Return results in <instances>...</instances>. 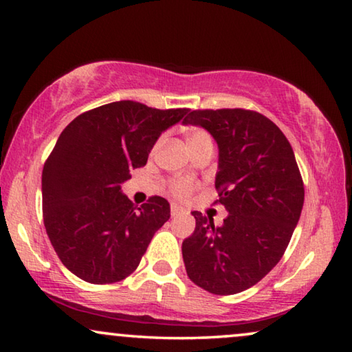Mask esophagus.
<instances>
[{
  "label": "esophagus",
  "instance_id": "obj_1",
  "mask_svg": "<svg viewBox=\"0 0 352 352\" xmlns=\"http://www.w3.org/2000/svg\"><path fill=\"white\" fill-rule=\"evenodd\" d=\"M183 212H184V210H183V208H182L180 205H177V204H172V205H170V216H172V217L180 216V214H183Z\"/></svg>",
  "mask_w": 352,
  "mask_h": 352
}]
</instances>
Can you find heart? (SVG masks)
I'll use <instances>...</instances> for the list:
<instances>
[{
	"label": "heart",
	"mask_w": 352,
	"mask_h": 352,
	"mask_svg": "<svg viewBox=\"0 0 352 352\" xmlns=\"http://www.w3.org/2000/svg\"><path fill=\"white\" fill-rule=\"evenodd\" d=\"M206 138H210V136H208V133L204 132V130H190V132H188V135H186L188 146L190 148ZM170 189H172V192L178 195V197H184V195H188L190 192L192 184H190L189 180H183V178H180V180H174L170 183Z\"/></svg>",
	"instance_id": "b5f03b06"
}]
</instances>
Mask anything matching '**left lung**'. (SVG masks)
I'll return each instance as SVG.
<instances>
[{
	"label": "left lung",
	"instance_id": "1",
	"mask_svg": "<svg viewBox=\"0 0 352 352\" xmlns=\"http://www.w3.org/2000/svg\"><path fill=\"white\" fill-rule=\"evenodd\" d=\"M204 127L219 147L216 189L223 225L192 211L195 230L182 243L190 281L214 295L259 283L287 248L305 204L294 151L269 118L242 109L194 110L183 121Z\"/></svg>",
	"mask_w": 352,
	"mask_h": 352
}]
</instances>
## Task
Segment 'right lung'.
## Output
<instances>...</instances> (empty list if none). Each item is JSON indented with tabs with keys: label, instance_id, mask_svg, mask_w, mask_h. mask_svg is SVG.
<instances>
[{
	"label": "right lung",
	"instance_id": "right-lung-1",
	"mask_svg": "<svg viewBox=\"0 0 352 352\" xmlns=\"http://www.w3.org/2000/svg\"><path fill=\"white\" fill-rule=\"evenodd\" d=\"M188 111L119 100L82 113L58 136L41 174L43 220L57 256L77 278L111 284L140 265L170 205L155 195L136 208L121 183Z\"/></svg>",
	"mask_w": 352,
	"mask_h": 352
}]
</instances>
